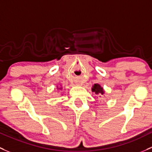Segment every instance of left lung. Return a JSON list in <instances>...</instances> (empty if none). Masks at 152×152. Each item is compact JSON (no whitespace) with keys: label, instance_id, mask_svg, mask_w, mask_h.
<instances>
[{"label":"left lung","instance_id":"8db88e82","mask_svg":"<svg viewBox=\"0 0 152 152\" xmlns=\"http://www.w3.org/2000/svg\"><path fill=\"white\" fill-rule=\"evenodd\" d=\"M92 92L95 95H99V96L103 95L105 94V90L99 84H95L94 85H92Z\"/></svg>","mask_w":152,"mask_h":152}]
</instances>
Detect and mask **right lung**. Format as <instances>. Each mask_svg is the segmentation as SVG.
Segmentation results:
<instances>
[{"label":"right lung","instance_id":"obj_1","mask_svg":"<svg viewBox=\"0 0 152 152\" xmlns=\"http://www.w3.org/2000/svg\"><path fill=\"white\" fill-rule=\"evenodd\" d=\"M57 89L58 90V89H60V90H62L63 89V87H62V85H60V87L59 86H57ZM62 95H63V94H62Z\"/></svg>","mask_w":152,"mask_h":152}]
</instances>
